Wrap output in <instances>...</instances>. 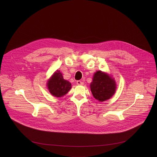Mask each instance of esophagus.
<instances>
[{
    "mask_svg": "<svg viewBox=\"0 0 157 157\" xmlns=\"http://www.w3.org/2000/svg\"><path fill=\"white\" fill-rule=\"evenodd\" d=\"M76 84H77L78 85H82V84H83V82H82L81 81L78 80V81H76Z\"/></svg>",
    "mask_w": 157,
    "mask_h": 157,
    "instance_id": "34e87169",
    "label": "esophagus"
}]
</instances>
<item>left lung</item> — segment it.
<instances>
[{
    "label": "left lung",
    "mask_w": 157,
    "mask_h": 157,
    "mask_svg": "<svg viewBox=\"0 0 157 157\" xmlns=\"http://www.w3.org/2000/svg\"><path fill=\"white\" fill-rule=\"evenodd\" d=\"M91 90L94 98L100 102L105 101L114 95L116 85L114 79L101 71L94 73Z\"/></svg>",
    "instance_id": "1"
}]
</instances>
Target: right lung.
I'll use <instances>...</instances> for the list:
<instances>
[{
	"instance_id": "add662e5",
	"label": "right lung",
	"mask_w": 157,
	"mask_h": 157,
	"mask_svg": "<svg viewBox=\"0 0 157 157\" xmlns=\"http://www.w3.org/2000/svg\"><path fill=\"white\" fill-rule=\"evenodd\" d=\"M50 93L55 97H61L65 95L71 88V84L63 79L59 71H56L47 83Z\"/></svg>"
}]
</instances>
